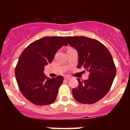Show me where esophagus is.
<instances>
[{
    "instance_id": "obj_1",
    "label": "esophagus",
    "mask_w": 130,
    "mask_h": 130,
    "mask_svg": "<svg viewBox=\"0 0 130 130\" xmlns=\"http://www.w3.org/2000/svg\"><path fill=\"white\" fill-rule=\"evenodd\" d=\"M65 78L67 80H70L71 78V77H69V76H66V77H65Z\"/></svg>"
}]
</instances>
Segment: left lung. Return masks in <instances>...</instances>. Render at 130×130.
<instances>
[{
	"instance_id": "8db88e82",
	"label": "left lung",
	"mask_w": 130,
	"mask_h": 130,
	"mask_svg": "<svg viewBox=\"0 0 130 130\" xmlns=\"http://www.w3.org/2000/svg\"><path fill=\"white\" fill-rule=\"evenodd\" d=\"M70 46L77 51V68L84 67L89 78L73 89L74 99L82 104H94L107 94L116 76V69L111 53L99 41L85 36L65 37Z\"/></svg>"
}]
</instances>
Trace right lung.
<instances>
[{"instance_id":"add662e5","label":"right lung","mask_w":130,"mask_h":130,"mask_svg":"<svg viewBox=\"0 0 130 130\" xmlns=\"http://www.w3.org/2000/svg\"><path fill=\"white\" fill-rule=\"evenodd\" d=\"M63 45H67L63 37H44L32 42L22 52L15 69V78L23 95L31 103L44 106L55 101L63 78L61 75L48 78L43 72Z\"/></svg>"}]
</instances>
